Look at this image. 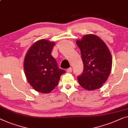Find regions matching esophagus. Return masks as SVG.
I'll return each instance as SVG.
<instances>
[{
    "label": "esophagus",
    "instance_id": "34e87169",
    "mask_svg": "<svg viewBox=\"0 0 128 128\" xmlns=\"http://www.w3.org/2000/svg\"><path fill=\"white\" fill-rule=\"evenodd\" d=\"M66 71V72H67L70 73V72H71L72 71V68H71V67L69 68H67Z\"/></svg>",
    "mask_w": 128,
    "mask_h": 128
}]
</instances>
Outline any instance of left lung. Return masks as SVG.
Instances as JSON below:
<instances>
[{
	"mask_svg": "<svg viewBox=\"0 0 128 128\" xmlns=\"http://www.w3.org/2000/svg\"><path fill=\"white\" fill-rule=\"evenodd\" d=\"M76 44L80 50L84 71L78 76L79 84L88 90L102 87L112 68V56L105 43L98 36L85 35Z\"/></svg>",
	"mask_w": 128,
	"mask_h": 128,
	"instance_id": "left-lung-1",
	"label": "left lung"
}]
</instances>
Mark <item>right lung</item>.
Returning <instances> with one entry per match:
<instances>
[{
  "instance_id": "add662e5",
  "label": "right lung",
  "mask_w": 128,
  "mask_h": 128,
  "mask_svg": "<svg viewBox=\"0 0 128 128\" xmlns=\"http://www.w3.org/2000/svg\"><path fill=\"white\" fill-rule=\"evenodd\" d=\"M55 43L41 39L32 44L24 61L26 76L36 91L48 93L58 84L66 71L58 67L51 53Z\"/></svg>"
}]
</instances>
